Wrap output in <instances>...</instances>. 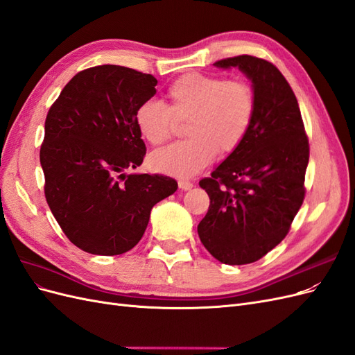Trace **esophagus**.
<instances>
[{
  "label": "esophagus",
  "mask_w": 355,
  "mask_h": 355,
  "mask_svg": "<svg viewBox=\"0 0 355 355\" xmlns=\"http://www.w3.org/2000/svg\"><path fill=\"white\" fill-rule=\"evenodd\" d=\"M178 185H179L180 189H184V191H188V189H191L192 187H194V184H192V182H189V180H187V179H180L178 182Z\"/></svg>",
  "instance_id": "esophagus-1"
}]
</instances>
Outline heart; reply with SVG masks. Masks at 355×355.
Returning a JSON list of instances; mask_svg holds the SVG:
<instances>
[{
	"mask_svg": "<svg viewBox=\"0 0 355 355\" xmlns=\"http://www.w3.org/2000/svg\"><path fill=\"white\" fill-rule=\"evenodd\" d=\"M168 105L145 101L137 106L139 133L151 145L173 137L180 121H188L184 142L158 149L149 157L157 171L179 178L194 176L206 168L218 153L231 154L249 136L256 115V93L243 78L189 72L167 89Z\"/></svg>",
	"mask_w": 355,
	"mask_h": 355,
	"instance_id": "heart-1",
	"label": "heart"
}]
</instances>
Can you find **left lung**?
<instances>
[{
  "label": "left lung",
  "instance_id": "obj_1",
  "mask_svg": "<svg viewBox=\"0 0 355 355\" xmlns=\"http://www.w3.org/2000/svg\"><path fill=\"white\" fill-rule=\"evenodd\" d=\"M214 65L239 67L252 80L256 115L241 146L200 180L210 206L198 235L219 262L244 265L288 234L305 198L309 142L296 96L271 62L241 55Z\"/></svg>",
  "mask_w": 355,
  "mask_h": 355
}]
</instances>
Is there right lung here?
I'll return each instance as SVG.
<instances>
[{
  "instance_id": "right-lung-1",
  "label": "right lung",
  "mask_w": 355,
  "mask_h": 355,
  "mask_svg": "<svg viewBox=\"0 0 355 355\" xmlns=\"http://www.w3.org/2000/svg\"><path fill=\"white\" fill-rule=\"evenodd\" d=\"M155 85L151 73L93 67L73 75L50 106L40 149L44 194L62 231L84 252L133 249L151 209L178 189L168 176L123 173L146 154L135 112Z\"/></svg>"
}]
</instances>
